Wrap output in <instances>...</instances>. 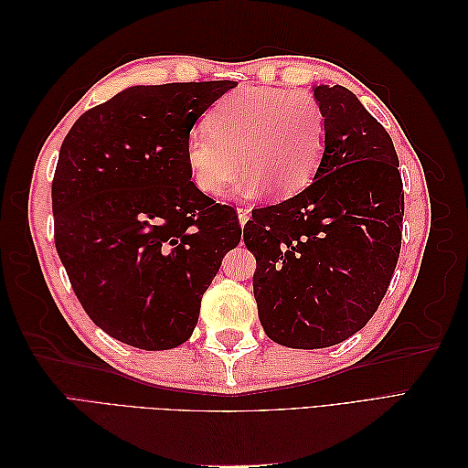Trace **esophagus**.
I'll return each mask as SVG.
<instances>
[{"instance_id": "1", "label": "esophagus", "mask_w": 468, "mask_h": 468, "mask_svg": "<svg viewBox=\"0 0 468 468\" xmlns=\"http://www.w3.org/2000/svg\"><path fill=\"white\" fill-rule=\"evenodd\" d=\"M238 220H239V224L244 226L250 220V210L248 208H238Z\"/></svg>"}]
</instances>
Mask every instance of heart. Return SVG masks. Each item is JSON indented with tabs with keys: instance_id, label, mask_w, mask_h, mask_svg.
Masks as SVG:
<instances>
[{
	"instance_id": "obj_1",
	"label": "heart",
	"mask_w": 468,
	"mask_h": 468,
	"mask_svg": "<svg viewBox=\"0 0 468 468\" xmlns=\"http://www.w3.org/2000/svg\"><path fill=\"white\" fill-rule=\"evenodd\" d=\"M207 126L186 140L189 174L205 195L222 193L239 162L248 172L234 193L258 197L271 187L277 197L296 195L316 176L328 140V121L316 99L281 88L248 86L229 93L210 111Z\"/></svg>"
}]
</instances>
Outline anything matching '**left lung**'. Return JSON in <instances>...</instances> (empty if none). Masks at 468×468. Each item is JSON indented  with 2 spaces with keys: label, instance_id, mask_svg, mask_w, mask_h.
<instances>
[{
  "label": "left lung",
  "instance_id": "obj_1",
  "mask_svg": "<svg viewBox=\"0 0 468 468\" xmlns=\"http://www.w3.org/2000/svg\"><path fill=\"white\" fill-rule=\"evenodd\" d=\"M328 121L310 186L251 210L244 244L267 337L292 349L342 344L371 320L402 244L404 191L392 138L356 93L314 86Z\"/></svg>",
  "mask_w": 468,
  "mask_h": 468
}]
</instances>
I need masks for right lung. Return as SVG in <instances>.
I'll use <instances>...</instances> for the list:
<instances>
[{"label": "right lung", "instance_id": "add662e5", "mask_svg": "<svg viewBox=\"0 0 468 468\" xmlns=\"http://www.w3.org/2000/svg\"><path fill=\"white\" fill-rule=\"evenodd\" d=\"M230 80L133 86L66 134L52 181L56 251L83 310L146 351L187 342L222 258L239 244L232 207L197 189L186 140Z\"/></svg>", "mask_w": 468, "mask_h": 468}]
</instances>
